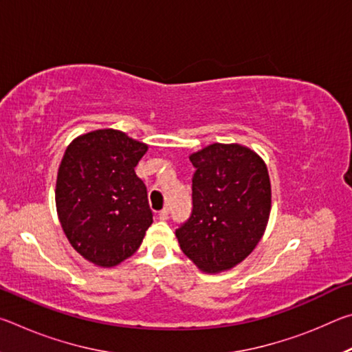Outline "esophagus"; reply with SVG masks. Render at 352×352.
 <instances>
[{
    "label": "esophagus",
    "instance_id": "34e87169",
    "mask_svg": "<svg viewBox=\"0 0 352 352\" xmlns=\"http://www.w3.org/2000/svg\"><path fill=\"white\" fill-rule=\"evenodd\" d=\"M158 216H160V219H162V220H168V217H169V210H168V208H164V210L160 211Z\"/></svg>",
    "mask_w": 352,
    "mask_h": 352
}]
</instances>
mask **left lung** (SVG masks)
<instances>
[{"label":"left lung","mask_w":352,"mask_h":352,"mask_svg":"<svg viewBox=\"0 0 352 352\" xmlns=\"http://www.w3.org/2000/svg\"><path fill=\"white\" fill-rule=\"evenodd\" d=\"M192 216L175 231L182 252L208 275L234 269L264 236L272 210L267 164L247 146L214 142L189 155Z\"/></svg>","instance_id":"1"}]
</instances>
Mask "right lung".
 I'll return each instance as SVG.
<instances>
[{
  "label": "right lung",
  "instance_id": "obj_1",
  "mask_svg": "<svg viewBox=\"0 0 352 352\" xmlns=\"http://www.w3.org/2000/svg\"><path fill=\"white\" fill-rule=\"evenodd\" d=\"M148 146L121 130L76 136L58 166V222L77 253L111 269L140 248L152 225L146 184L135 172Z\"/></svg>",
  "mask_w": 352,
  "mask_h": 352
}]
</instances>
